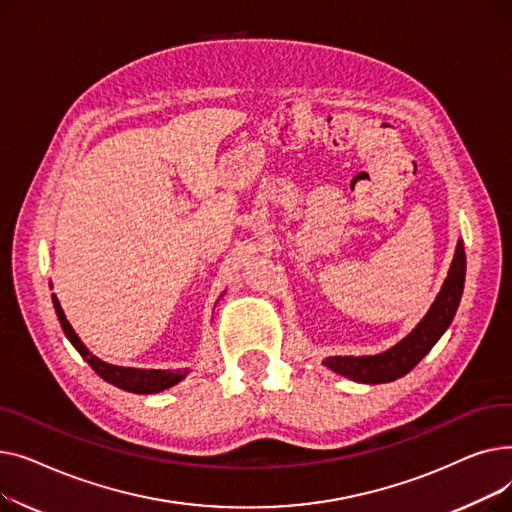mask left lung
Listing matches in <instances>:
<instances>
[{"label": "left lung", "instance_id": "left-lung-1", "mask_svg": "<svg viewBox=\"0 0 512 512\" xmlns=\"http://www.w3.org/2000/svg\"><path fill=\"white\" fill-rule=\"evenodd\" d=\"M465 272H467L465 247H463V240L459 238L448 276L438 292L436 301L405 338L396 342L394 346H390L388 351H382L378 355L326 357L324 365L344 375V378L361 382V384H388L402 378V375H407L429 351H432L434 344L442 338V334L452 324L454 313L459 309V303L463 297Z\"/></svg>", "mask_w": 512, "mask_h": 512}]
</instances>
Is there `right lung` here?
<instances>
[{
  "label": "right lung",
  "mask_w": 512,
  "mask_h": 512,
  "mask_svg": "<svg viewBox=\"0 0 512 512\" xmlns=\"http://www.w3.org/2000/svg\"><path fill=\"white\" fill-rule=\"evenodd\" d=\"M51 301H53V309L58 313L60 319V326L66 334V338L72 342V346L80 353L93 369L103 378L107 384H114L116 388H122L126 392H134V394H155L161 390H168L172 386H176L178 382H182L191 367H184V369H141V367H122V365H112V363H105L103 359L95 357L89 348L83 344V340L78 338V334L72 330L70 321L64 315V309L58 301L56 294H51Z\"/></svg>",
  "instance_id": "obj_1"
}]
</instances>
